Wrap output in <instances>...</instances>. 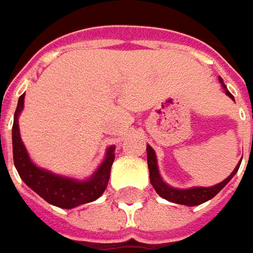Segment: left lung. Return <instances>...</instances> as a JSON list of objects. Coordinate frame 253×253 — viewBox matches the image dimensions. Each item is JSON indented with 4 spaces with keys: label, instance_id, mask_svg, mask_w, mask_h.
<instances>
[{
    "label": "left lung",
    "instance_id": "left-lung-1",
    "mask_svg": "<svg viewBox=\"0 0 253 253\" xmlns=\"http://www.w3.org/2000/svg\"><path fill=\"white\" fill-rule=\"evenodd\" d=\"M219 83L222 85L225 94L228 95L231 100H234V95L228 91L227 85L224 84L222 79L219 77ZM235 101V100H234ZM146 153H148V168H149V179H151L152 186L153 189L156 190V193L163 197L165 200H168L170 203H176V204H183V206H189V207H194V206H200L206 201H209L212 197H215L221 190L224 189L229 183V180L235 176V173L238 171L239 162L237 165V168L234 169V171L229 174L225 180H222L218 184H214L211 187H201V186H196V187H190V189H177L169 186L165 180L162 179L161 173H159V168H158V159H156V153L152 149L151 145L146 146Z\"/></svg>",
    "mask_w": 253,
    "mask_h": 253
}]
</instances>
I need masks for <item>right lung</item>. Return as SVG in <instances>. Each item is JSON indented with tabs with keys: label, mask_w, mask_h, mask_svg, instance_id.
<instances>
[{
	"label": "right lung",
	"mask_w": 253,
	"mask_h": 253,
	"mask_svg": "<svg viewBox=\"0 0 253 253\" xmlns=\"http://www.w3.org/2000/svg\"><path fill=\"white\" fill-rule=\"evenodd\" d=\"M25 94L18 100L12 125V153L15 168L24 183L39 194L49 204L70 210L97 200L107 189L112 162L115 159V146L107 148L105 158L88 179L79 180L56 174L50 170L36 166L25 148L19 132V115L24 111Z\"/></svg>",
	"instance_id": "1"
}]
</instances>
